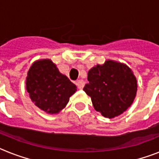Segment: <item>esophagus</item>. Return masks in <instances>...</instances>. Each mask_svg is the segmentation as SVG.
I'll list each match as a JSON object with an SVG mask.
<instances>
[{
	"label": "esophagus",
	"instance_id": "obj_1",
	"mask_svg": "<svg viewBox=\"0 0 159 159\" xmlns=\"http://www.w3.org/2000/svg\"><path fill=\"white\" fill-rule=\"evenodd\" d=\"M76 84L77 86V88L80 90H82L83 87H84V85H85V82L83 80H78L77 82H76Z\"/></svg>",
	"mask_w": 159,
	"mask_h": 159
}]
</instances>
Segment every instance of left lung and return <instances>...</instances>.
<instances>
[{
    "label": "left lung",
    "instance_id": "1",
    "mask_svg": "<svg viewBox=\"0 0 159 159\" xmlns=\"http://www.w3.org/2000/svg\"><path fill=\"white\" fill-rule=\"evenodd\" d=\"M83 91L92 99L95 110L106 118L124 113L134 102L137 92V79L125 63L106 60L88 72Z\"/></svg>",
    "mask_w": 159,
    "mask_h": 159
}]
</instances>
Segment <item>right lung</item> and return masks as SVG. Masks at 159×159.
I'll return each instance as SVG.
<instances>
[{"label":"right lung","instance_id":"right-lung-1","mask_svg":"<svg viewBox=\"0 0 159 159\" xmlns=\"http://www.w3.org/2000/svg\"><path fill=\"white\" fill-rule=\"evenodd\" d=\"M25 87L34 105L50 115L58 114L65 108L77 91L76 85L48 58L33 62L27 73Z\"/></svg>","mask_w":159,"mask_h":159}]
</instances>
